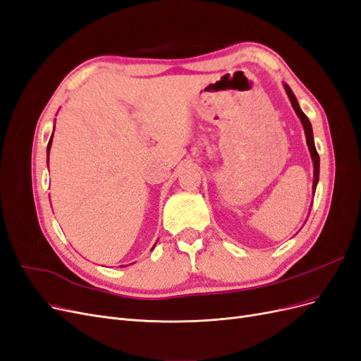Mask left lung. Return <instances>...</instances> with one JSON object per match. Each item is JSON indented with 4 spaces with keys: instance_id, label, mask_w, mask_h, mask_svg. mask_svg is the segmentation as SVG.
Masks as SVG:
<instances>
[{
    "instance_id": "1",
    "label": "left lung",
    "mask_w": 361,
    "mask_h": 361,
    "mask_svg": "<svg viewBox=\"0 0 361 361\" xmlns=\"http://www.w3.org/2000/svg\"><path fill=\"white\" fill-rule=\"evenodd\" d=\"M286 89V93L289 96L290 99V104L293 106L295 113L298 114V117L301 118V123L304 126V133H305V138H307V146H309V150H310V155H312V159H313V167H314V179H313V191H316V185H318V180H319V155L318 152H316V147H314V141H313V130H312V123L310 120L307 118V116H305L301 108L297 102V97H295V94L292 93L290 87L289 85H285Z\"/></svg>"
}]
</instances>
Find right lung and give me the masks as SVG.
<instances>
[{"label":"right lung","instance_id":"1","mask_svg":"<svg viewBox=\"0 0 361 361\" xmlns=\"http://www.w3.org/2000/svg\"><path fill=\"white\" fill-rule=\"evenodd\" d=\"M51 140H52V137H51ZM51 140H49V143H48V155H49V147H51Z\"/></svg>","mask_w":361,"mask_h":361}]
</instances>
